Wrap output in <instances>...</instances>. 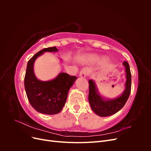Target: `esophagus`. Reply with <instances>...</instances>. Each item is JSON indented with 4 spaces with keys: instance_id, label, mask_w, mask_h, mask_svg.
<instances>
[{
    "instance_id": "esophagus-1",
    "label": "esophagus",
    "mask_w": 151,
    "mask_h": 151,
    "mask_svg": "<svg viewBox=\"0 0 151 151\" xmlns=\"http://www.w3.org/2000/svg\"><path fill=\"white\" fill-rule=\"evenodd\" d=\"M89 69L87 68H83L80 72L79 76L81 77H86L89 74Z\"/></svg>"
}]
</instances>
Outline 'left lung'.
Wrapping results in <instances>:
<instances>
[{
	"label": "left lung",
	"mask_w": 151,
	"mask_h": 151,
	"mask_svg": "<svg viewBox=\"0 0 151 151\" xmlns=\"http://www.w3.org/2000/svg\"><path fill=\"white\" fill-rule=\"evenodd\" d=\"M123 65L125 67V88L123 93L116 98L106 99L99 94L96 86L93 80L89 81V102L93 111L99 116H108L115 114L124 106L129 98L131 91L132 76L129 63L125 61Z\"/></svg>",
	"instance_id": "obj_1"
}]
</instances>
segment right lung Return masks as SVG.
Returning a JSON list of instances; mask_svg holds the SVG:
<instances>
[{"label": "right lung", "instance_id": "1", "mask_svg": "<svg viewBox=\"0 0 151 151\" xmlns=\"http://www.w3.org/2000/svg\"><path fill=\"white\" fill-rule=\"evenodd\" d=\"M55 47L44 48L28 61L24 77V88L31 105L39 113L55 115L64 106L68 91L77 79L76 76L61 72L55 78L47 81L38 79L34 72L35 60L45 52H57Z\"/></svg>", "mask_w": 151, "mask_h": 151}]
</instances>
